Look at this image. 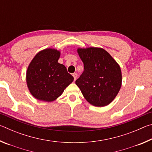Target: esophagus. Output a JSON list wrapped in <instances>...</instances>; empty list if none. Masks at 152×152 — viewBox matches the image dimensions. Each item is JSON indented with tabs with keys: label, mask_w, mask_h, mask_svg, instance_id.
Masks as SVG:
<instances>
[{
	"label": "esophagus",
	"mask_w": 152,
	"mask_h": 152,
	"mask_svg": "<svg viewBox=\"0 0 152 152\" xmlns=\"http://www.w3.org/2000/svg\"><path fill=\"white\" fill-rule=\"evenodd\" d=\"M72 76H73V77H74V80H76V78H77V74H76V73H74V74H72Z\"/></svg>",
	"instance_id": "1"
}]
</instances>
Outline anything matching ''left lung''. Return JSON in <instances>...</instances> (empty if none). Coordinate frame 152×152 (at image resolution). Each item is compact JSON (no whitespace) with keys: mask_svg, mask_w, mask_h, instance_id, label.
I'll return each instance as SVG.
<instances>
[{"mask_svg":"<svg viewBox=\"0 0 152 152\" xmlns=\"http://www.w3.org/2000/svg\"><path fill=\"white\" fill-rule=\"evenodd\" d=\"M84 72L76 80L84 97L95 107L111 102L121 86V71L107 51L99 48L78 49Z\"/></svg>","mask_w":152,"mask_h":152,"instance_id":"8db88e82","label":"left lung"}]
</instances>
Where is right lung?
I'll return each instance as SVG.
<instances>
[{
    "mask_svg": "<svg viewBox=\"0 0 152 152\" xmlns=\"http://www.w3.org/2000/svg\"><path fill=\"white\" fill-rule=\"evenodd\" d=\"M60 52L54 49L39 51L27 71V84L31 93L40 101L51 102L62 94L74 80L65 66L58 62Z\"/></svg>",
    "mask_w": 152,
    "mask_h": 152,
    "instance_id": "obj_1",
    "label": "right lung"
}]
</instances>
